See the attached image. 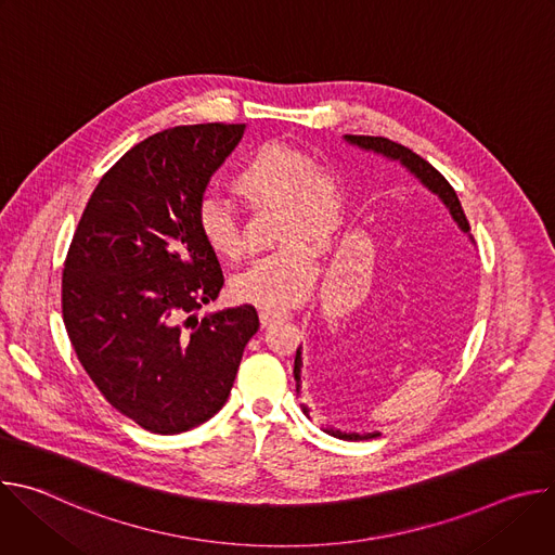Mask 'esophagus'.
Listing matches in <instances>:
<instances>
[{"mask_svg":"<svg viewBox=\"0 0 555 555\" xmlns=\"http://www.w3.org/2000/svg\"><path fill=\"white\" fill-rule=\"evenodd\" d=\"M281 319H287L285 311H276V309H261V311H259L261 325H272L274 321H281Z\"/></svg>","mask_w":555,"mask_h":555,"instance_id":"34e87169","label":"esophagus"}]
</instances>
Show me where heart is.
<instances>
[{"label":"heart","mask_w":555,"mask_h":555,"mask_svg":"<svg viewBox=\"0 0 555 555\" xmlns=\"http://www.w3.org/2000/svg\"><path fill=\"white\" fill-rule=\"evenodd\" d=\"M230 189L257 208L276 206L274 240L281 248L255 259L230 283L232 294L263 309H287L302 302L315 281V259L307 244H321L336 230L343 191L334 173L285 142L259 144L234 173ZM202 244L219 261H236L244 240L234 215L206 199L195 215Z\"/></svg>","instance_id":"heart-1"}]
</instances>
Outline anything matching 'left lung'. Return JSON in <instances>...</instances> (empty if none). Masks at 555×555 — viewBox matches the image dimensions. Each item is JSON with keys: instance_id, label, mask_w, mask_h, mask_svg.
Listing matches in <instances>:
<instances>
[{"instance_id": "8db88e82", "label": "left lung", "mask_w": 555, "mask_h": 555, "mask_svg": "<svg viewBox=\"0 0 555 555\" xmlns=\"http://www.w3.org/2000/svg\"><path fill=\"white\" fill-rule=\"evenodd\" d=\"M347 142L351 144H358L360 149H366V151H375V153H382L386 157H390V160H400L402 167H406L428 191H433L435 195H439V199L446 204V208L450 210L452 219L459 223V228L463 232L469 234V223H467V217L461 208V202L454 193V189L450 186V182L430 165L426 163L424 157H420L417 153H413L409 146L404 144H398L392 142L388 138H382V135H345ZM300 347L296 349V358H294V379H296V390H300ZM302 406V413L309 417V409L305 404ZM330 435L338 437V439H345V441H364V439H373V437H379V433H366V435H360V433H340V430H334V428H325Z\"/></svg>"}]
</instances>
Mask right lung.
Returning <instances> with one entry per match:
<instances>
[{"instance_id": "right-lung-1", "label": "right lung", "mask_w": 555, "mask_h": 555, "mask_svg": "<svg viewBox=\"0 0 555 555\" xmlns=\"http://www.w3.org/2000/svg\"><path fill=\"white\" fill-rule=\"evenodd\" d=\"M246 125H184L131 146L101 178L63 266L69 343L103 398L149 433L176 435L228 400L253 305L195 319L223 285L195 215Z\"/></svg>"}]
</instances>
